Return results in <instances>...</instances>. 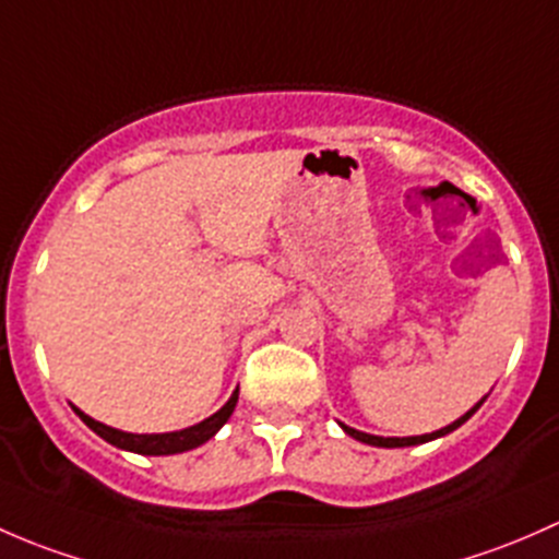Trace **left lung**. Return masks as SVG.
<instances>
[{"instance_id": "1", "label": "left lung", "mask_w": 559, "mask_h": 559, "mask_svg": "<svg viewBox=\"0 0 559 559\" xmlns=\"http://www.w3.org/2000/svg\"><path fill=\"white\" fill-rule=\"evenodd\" d=\"M485 401H487V395H485V399L479 401V404L471 406L468 412L463 414V417L454 419V423L447 425V428L433 430V433H423V436H404V439H399V436H390V439H384V436H371V433H364V430H355V428H349V425H344V423H338V425H342L344 433L353 436V439H358V441H364V444H371V447H384V450H395V447H417V444H425V441L441 439V436H447V433H452V430H457L460 425L465 423V419L474 417V412H476V408H479L481 404H485Z\"/></svg>"}]
</instances>
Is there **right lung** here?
Listing matches in <instances>:
<instances>
[{
    "instance_id": "right-lung-1",
    "label": "right lung",
    "mask_w": 559,
    "mask_h": 559,
    "mask_svg": "<svg viewBox=\"0 0 559 559\" xmlns=\"http://www.w3.org/2000/svg\"><path fill=\"white\" fill-rule=\"evenodd\" d=\"M237 401H239V388L234 390L231 399L217 408L212 417L201 419V423L191 425V428L171 430V433H126V430L109 428V425L99 423V419L88 417V414L80 412L78 406H72V408H74V414H78V417L83 419V423L88 425L96 436H102V439L107 441V444L118 447V450H126V452L153 454V457H158V454H180V452L195 450V447L206 444V441H210L212 436H215L217 430L228 423V417H231L234 408H237Z\"/></svg>"
}]
</instances>
